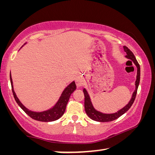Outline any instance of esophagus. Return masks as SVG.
Masks as SVG:
<instances>
[{"label":"esophagus","instance_id":"34e87169","mask_svg":"<svg viewBox=\"0 0 155 155\" xmlns=\"http://www.w3.org/2000/svg\"><path fill=\"white\" fill-rule=\"evenodd\" d=\"M76 82H77V85L78 87H81V86H82L84 83L83 78L80 77H78L77 78V79H76Z\"/></svg>","mask_w":155,"mask_h":155}]
</instances>
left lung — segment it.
Here are the masks:
<instances>
[{"instance_id": "left-lung-1", "label": "left lung", "mask_w": 155, "mask_h": 155, "mask_svg": "<svg viewBox=\"0 0 155 155\" xmlns=\"http://www.w3.org/2000/svg\"><path fill=\"white\" fill-rule=\"evenodd\" d=\"M124 51L127 52L126 57L130 60H132V61L134 62V64H135V65L137 66V79H136V81H135V90L133 94L132 98H131L129 103H128L127 105L124 107V108L120 109V111L115 113V114H103V113L100 111H96V110L94 108L87 91H86L85 89H83L84 96H85V104H85V110L86 114H87V115L91 120H95V121H97V122H101L113 121V120L117 119L119 117H120L121 115L125 114V113L130 108V107L132 106V104H133V103H134L135 97H136V94H137V88H138L139 84H140V64H138V62L137 61V59H136L135 55L132 52V51H131L129 48H127V46H124Z\"/></svg>"}]
</instances>
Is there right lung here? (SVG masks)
<instances>
[{"mask_svg": "<svg viewBox=\"0 0 155 155\" xmlns=\"http://www.w3.org/2000/svg\"><path fill=\"white\" fill-rule=\"evenodd\" d=\"M10 81H11L13 95H14V98L18 105H19L20 107V108L22 109L28 116H30L31 118L40 122H52L55 121V120L60 118V117L64 115L65 111V108H66V105L68 103V101H69L70 95L74 92L76 88H77L75 82L73 81L72 83H70V85L64 90L63 93L61 94V97H60L59 99L58 102H57L55 105L52 107V108L42 112H34L31 111L30 110L26 108V107L20 103L19 99L18 98L16 94H15L14 90V87H13V82L11 73H10Z\"/></svg>", "mask_w": 155, "mask_h": 155, "instance_id": "right-lung-1", "label": "right lung"}]
</instances>
